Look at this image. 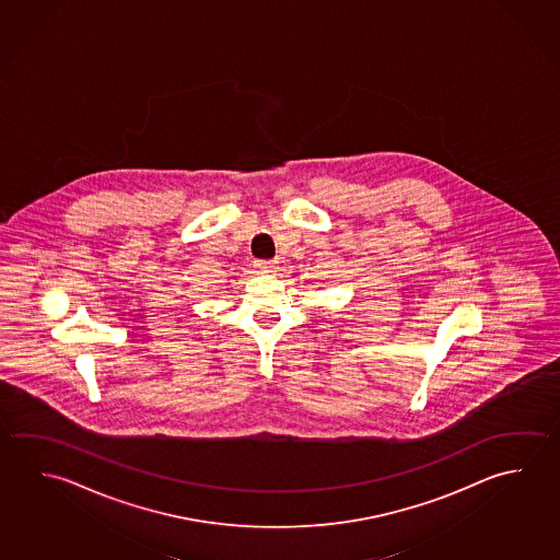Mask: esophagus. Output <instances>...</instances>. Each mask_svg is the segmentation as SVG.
<instances>
[{
  "mask_svg": "<svg viewBox=\"0 0 560 560\" xmlns=\"http://www.w3.org/2000/svg\"><path fill=\"white\" fill-rule=\"evenodd\" d=\"M276 267L273 261H256L257 271H261V273H266V271H271Z\"/></svg>",
  "mask_w": 560,
  "mask_h": 560,
  "instance_id": "obj_1",
  "label": "esophagus"
}]
</instances>
